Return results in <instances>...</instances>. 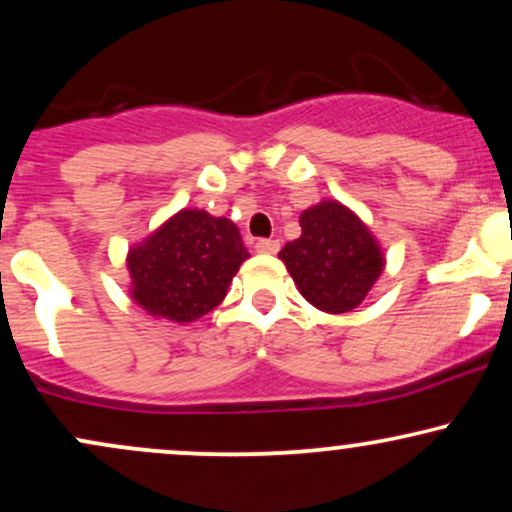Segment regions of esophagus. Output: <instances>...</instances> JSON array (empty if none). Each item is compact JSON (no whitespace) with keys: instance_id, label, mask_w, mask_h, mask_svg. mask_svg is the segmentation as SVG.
Segmentation results:
<instances>
[{"instance_id":"esophagus-1","label":"esophagus","mask_w":512,"mask_h":512,"mask_svg":"<svg viewBox=\"0 0 512 512\" xmlns=\"http://www.w3.org/2000/svg\"><path fill=\"white\" fill-rule=\"evenodd\" d=\"M257 252H264V255H272V252L279 250V240H272V238H260L255 243Z\"/></svg>"}]
</instances>
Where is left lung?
Returning a JSON list of instances; mask_svg holds the SVG:
<instances>
[{"label":"left lung","instance_id":"8db88e82","mask_svg":"<svg viewBox=\"0 0 512 512\" xmlns=\"http://www.w3.org/2000/svg\"><path fill=\"white\" fill-rule=\"evenodd\" d=\"M296 286L315 308L349 313L383 272V255L368 228L339 202L301 214V238L279 252Z\"/></svg>","mask_w":512,"mask_h":512}]
</instances>
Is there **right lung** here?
Segmentation results:
<instances>
[{
  "label": "right lung",
  "instance_id": "right-lung-1",
  "mask_svg": "<svg viewBox=\"0 0 512 512\" xmlns=\"http://www.w3.org/2000/svg\"><path fill=\"white\" fill-rule=\"evenodd\" d=\"M245 257L250 255L231 221L185 209L129 250L132 296L151 315L192 322L223 301Z\"/></svg>",
  "mask_w": 512,
  "mask_h": 512
}]
</instances>
